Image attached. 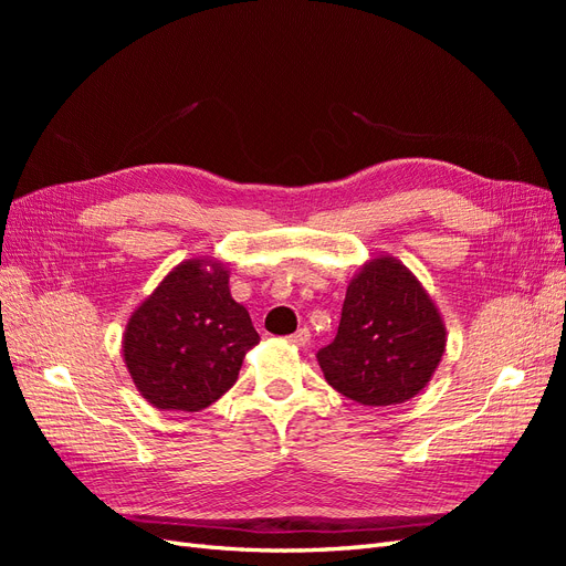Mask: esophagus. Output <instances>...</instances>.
Segmentation results:
<instances>
[{"label":"esophagus","mask_w":566,"mask_h":566,"mask_svg":"<svg viewBox=\"0 0 566 566\" xmlns=\"http://www.w3.org/2000/svg\"><path fill=\"white\" fill-rule=\"evenodd\" d=\"M310 339H312V335L306 328H300L295 335L287 337L290 345H295V347H306V345H310Z\"/></svg>","instance_id":"1"}]
</instances>
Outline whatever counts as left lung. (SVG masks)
Returning <instances> with one entry per match:
<instances>
[{"label": "left lung", "instance_id": "obj_1", "mask_svg": "<svg viewBox=\"0 0 566 566\" xmlns=\"http://www.w3.org/2000/svg\"><path fill=\"white\" fill-rule=\"evenodd\" d=\"M447 325L418 276L391 254L358 269L349 285L335 339L323 347L325 380L364 406H397L432 380Z\"/></svg>", "mask_w": 566, "mask_h": 566}]
</instances>
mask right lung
<instances>
[{"instance_id": "add662e5", "label": "right lung", "mask_w": 566, "mask_h": 566, "mask_svg": "<svg viewBox=\"0 0 566 566\" xmlns=\"http://www.w3.org/2000/svg\"><path fill=\"white\" fill-rule=\"evenodd\" d=\"M254 345L260 335L245 306L231 297L227 264L193 256L132 312L123 358L150 406L196 413L233 387Z\"/></svg>"}]
</instances>
